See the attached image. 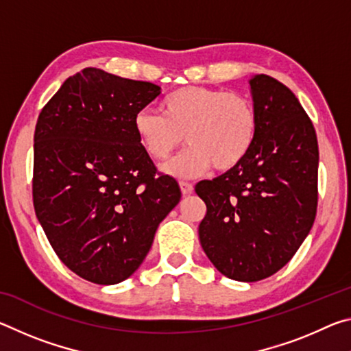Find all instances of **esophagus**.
Instances as JSON below:
<instances>
[{
	"label": "esophagus",
	"mask_w": 351,
	"mask_h": 351,
	"mask_svg": "<svg viewBox=\"0 0 351 351\" xmlns=\"http://www.w3.org/2000/svg\"><path fill=\"white\" fill-rule=\"evenodd\" d=\"M180 187H181V192H182V195L184 197H186V195H190L193 192V186L190 182H186V181H181L180 182Z\"/></svg>",
	"instance_id": "1"
}]
</instances>
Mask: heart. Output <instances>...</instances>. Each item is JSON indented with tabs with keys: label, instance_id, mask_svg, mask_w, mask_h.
Listing matches in <instances>:
<instances>
[{
	"label": "heart",
	"instance_id": "1",
	"mask_svg": "<svg viewBox=\"0 0 351 351\" xmlns=\"http://www.w3.org/2000/svg\"><path fill=\"white\" fill-rule=\"evenodd\" d=\"M161 111L139 110L133 127L153 161L167 159L186 136L190 147L164 165L173 176H198L212 165L218 171L239 167L257 138V112L251 100L237 93L182 86L162 99Z\"/></svg>",
	"mask_w": 351,
	"mask_h": 351
}]
</instances>
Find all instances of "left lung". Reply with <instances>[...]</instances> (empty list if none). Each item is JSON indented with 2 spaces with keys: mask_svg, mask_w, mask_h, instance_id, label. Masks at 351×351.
Listing matches in <instances>:
<instances>
[{
  "mask_svg": "<svg viewBox=\"0 0 351 351\" xmlns=\"http://www.w3.org/2000/svg\"><path fill=\"white\" fill-rule=\"evenodd\" d=\"M257 138L239 167L195 192L207 212L199 241L213 266L239 282H258L293 258L317 209L319 147L313 122L276 79L249 80Z\"/></svg>",
  "mask_w": 351,
  "mask_h": 351,
  "instance_id": "obj_1",
  "label": "left lung"
}]
</instances>
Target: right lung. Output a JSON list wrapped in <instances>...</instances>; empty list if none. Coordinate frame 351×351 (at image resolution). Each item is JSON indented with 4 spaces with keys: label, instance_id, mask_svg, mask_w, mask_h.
<instances>
[{
    "label": "right lung",
    "instance_id": "obj_1",
    "mask_svg": "<svg viewBox=\"0 0 351 351\" xmlns=\"http://www.w3.org/2000/svg\"><path fill=\"white\" fill-rule=\"evenodd\" d=\"M161 88L85 68L41 110L34 134L32 197L52 249L97 285L123 282L150 251L181 190L158 175L133 119Z\"/></svg>",
    "mask_w": 351,
    "mask_h": 351
}]
</instances>
